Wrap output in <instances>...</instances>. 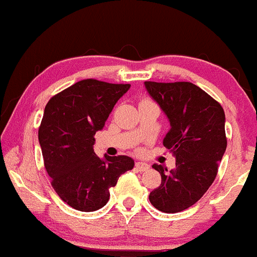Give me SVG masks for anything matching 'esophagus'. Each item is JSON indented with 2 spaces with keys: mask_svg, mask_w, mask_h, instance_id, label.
<instances>
[{
  "mask_svg": "<svg viewBox=\"0 0 257 257\" xmlns=\"http://www.w3.org/2000/svg\"><path fill=\"white\" fill-rule=\"evenodd\" d=\"M136 169L138 170V171L144 172V171H148V170L150 169V166L145 163H136Z\"/></svg>",
  "mask_w": 257,
  "mask_h": 257,
  "instance_id": "obj_1",
  "label": "esophagus"
}]
</instances>
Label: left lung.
<instances>
[{
    "mask_svg": "<svg viewBox=\"0 0 257 257\" xmlns=\"http://www.w3.org/2000/svg\"><path fill=\"white\" fill-rule=\"evenodd\" d=\"M145 87L169 118L171 128L163 144L176 158L170 172L153 165L161 185L151 191L149 201L164 213L182 212L199 201L217 177L226 149L225 114L214 98L191 82L145 81Z\"/></svg>",
    "mask_w": 257,
    "mask_h": 257,
    "instance_id": "left-lung-1",
    "label": "left lung"
}]
</instances>
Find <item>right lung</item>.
Returning a JSON list of instances; mask_svg holds the SVG:
<instances>
[{"label":"right lung","mask_w":257,"mask_h":257,"mask_svg":"<svg viewBox=\"0 0 257 257\" xmlns=\"http://www.w3.org/2000/svg\"><path fill=\"white\" fill-rule=\"evenodd\" d=\"M129 87V83L82 80L45 106L38 131L44 166L55 192L74 209L93 212L106 206L109 188L134 167L129 156L99 159L93 150L94 134Z\"/></svg>","instance_id":"add662e5"}]
</instances>
